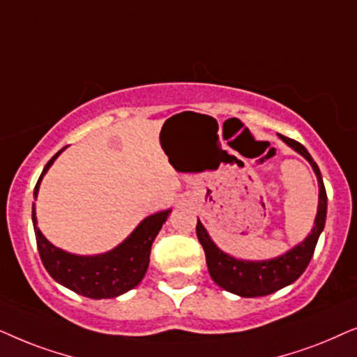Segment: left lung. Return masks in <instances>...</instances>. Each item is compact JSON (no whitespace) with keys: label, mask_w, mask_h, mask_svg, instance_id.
I'll return each mask as SVG.
<instances>
[{"label":"left lung","mask_w":357,"mask_h":357,"mask_svg":"<svg viewBox=\"0 0 357 357\" xmlns=\"http://www.w3.org/2000/svg\"><path fill=\"white\" fill-rule=\"evenodd\" d=\"M286 142L289 146H292L297 153H301L303 158L308 160L315 171L318 178V186H320V201H318V212L315 218V227L312 234L302 241L301 245L287 251L286 255L279 256L275 259L269 261H240L231 258L220 251L215 243L211 240V236L202 227V223L197 220L196 234L199 243L202 245L204 253H206V261L211 278L225 291L236 294L241 297H261L269 296L279 289L296 282L301 278L303 271L307 269L310 263L313 251H315L318 236H320L323 227H325L326 218V191L323 184L321 173L313 158L308 153L305 146L298 142L289 139V137L279 135Z\"/></svg>","instance_id":"obj_1"}]
</instances>
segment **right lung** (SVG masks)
I'll use <instances>...</instances> for the list:
<instances>
[{"label":"right lung","mask_w":357,"mask_h":357,"mask_svg":"<svg viewBox=\"0 0 357 357\" xmlns=\"http://www.w3.org/2000/svg\"><path fill=\"white\" fill-rule=\"evenodd\" d=\"M63 150L65 149H61L59 153L52 156L49 163L45 165L34 188L36 196L47 169ZM169 212L171 211H161L146 217L129 238L109 253L98 256H76L55 248L40 234L36 222V207L32 204V222H34L37 250H39L47 273L61 286L89 298L117 297L139 286L144 279L146 269H149L151 245H153V240L161 230V225L166 222Z\"/></svg>","instance_id":"1"}]
</instances>
